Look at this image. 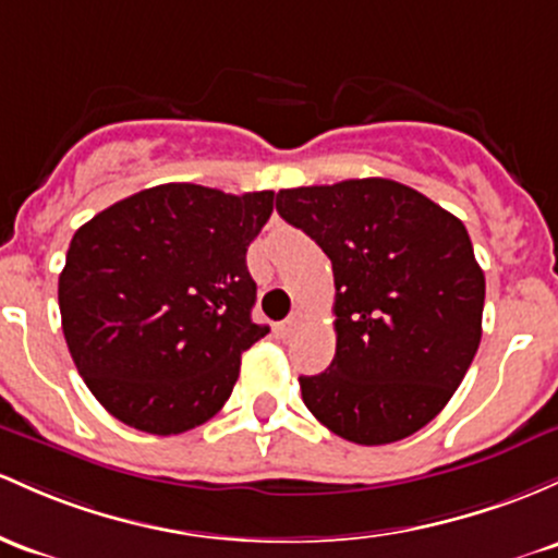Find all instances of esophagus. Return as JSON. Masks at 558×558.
Segmentation results:
<instances>
[{
    "mask_svg": "<svg viewBox=\"0 0 558 558\" xmlns=\"http://www.w3.org/2000/svg\"><path fill=\"white\" fill-rule=\"evenodd\" d=\"M302 323H304V312H302V310H296V312H293V315L289 317V320L280 323V326H278V333L283 336V339H289V336H293V333H296L299 328H302Z\"/></svg>",
    "mask_w": 558,
    "mask_h": 558,
    "instance_id": "esophagus-1",
    "label": "esophagus"
}]
</instances>
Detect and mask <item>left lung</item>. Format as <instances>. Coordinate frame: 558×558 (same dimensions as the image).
Wrapping results in <instances>:
<instances>
[{
  "mask_svg": "<svg viewBox=\"0 0 558 558\" xmlns=\"http://www.w3.org/2000/svg\"><path fill=\"white\" fill-rule=\"evenodd\" d=\"M275 206L333 267L336 354L299 376L304 405L357 445L424 428L482 339L485 272L461 219L384 177L280 190Z\"/></svg>",
  "mask_w": 558,
  "mask_h": 558,
  "instance_id": "obj_1",
  "label": "left lung"
}]
</instances>
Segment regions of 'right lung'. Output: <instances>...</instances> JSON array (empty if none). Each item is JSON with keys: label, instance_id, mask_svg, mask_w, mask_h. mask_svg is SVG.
<instances>
[{"label": "right lung", "instance_id": "obj_1", "mask_svg": "<svg viewBox=\"0 0 558 558\" xmlns=\"http://www.w3.org/2000/svg\"><path fill=\"white\" fill-rule=\"evenodd\" d=\"M272 198L169 182L76 230L58 280L65 344L121 424L169 437L228 402L241 352L269 333L251 320L246 251Z\"/></svg>", "mask_w": 558, "mask_h": 558}]
</instances>
